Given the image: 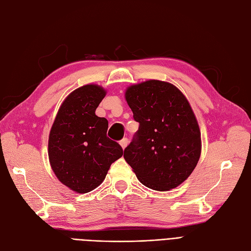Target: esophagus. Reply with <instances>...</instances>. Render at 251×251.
I'll return each instance as SVG.
<instances>
[{"label": "esophagus", "instance_id": "1", "mask_svg": "<svg viewBox=\"0 0 251 251\" xmlns=\"http://www.w3.org/2000/svg\"><path fill=\"white\" fill-rule=\"evenodd\" d=\"M119 144H120L121 148H123V149H124V150H125V149H126V146H127V144H128V140H127V138H124L123 140H120V142H119Z\"/></svg>", "mask_w": 251, "mask_h": 251}]
</instances>
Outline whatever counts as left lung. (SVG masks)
<instances>
[{"label": "left lung", "instance_id": "1", "mask_svg": "<svg viewBox=\"0 0 251 251\" xmlns=\"http://www.w3.org/2000/svg\"><path fill=\"white\" fill-rule=\"evenodd\" d=\"M125 97L139 128L124 157L146 187L169 191L198 165L201 130L188 99L172 83L147 80L126 87Z\"/></svg>", "mask_w": 251, "mask_h": 251}]
</instances>
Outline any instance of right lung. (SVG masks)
Instances as JSON below:
<instances>
[{"instance_id": "obj_1", "label": "right lung", "mask_w": 251, "mask_h": 251, "mask_svg": "<svg viewBox=\"0 0 251 251\" xmlns=\"http://www.w3.org/2000/svg\"><path fill=\"white\" fill-rule=\"evenodd\" d=\"M106 90L98 84L78 87L60 105L49 137L50 164L57 178L77 193L102 182L121 147L106 137L109 124L95 112Z\"/></svg>"}]
</instances>
